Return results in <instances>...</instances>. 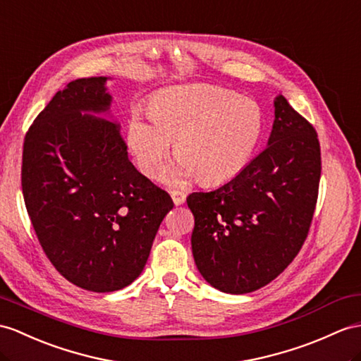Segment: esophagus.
I'll return each mask as SVG.
<instances>
[{
    "label": "esophagus",
    "instance_id": "obj_1",
    "mask_svg": "<svg viewBox=\"0 0 361 361\" xmlns=\"http://www.w3.org/2000/svg\"><path fill=\"white\" fill-rule=\"evenodd\" d=\"M170 195H171V199L174 202V205H182L183 202H185V199H187L185 192L180 191V190H173Z\"/></svg>",
    "mask_w": 361,
    "mask_h": 361
}]
</instances>
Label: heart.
I'll return each mask as SVG.
<instances>
[{"label":"heart","instance_id":"obj_1","mask_svg":"<svg viewBox=\"0 0 361 361\" xmlns=\"http://www.w3.org/2000/svg\"><path fill=\"white\" fill-rule=\"evenodd\" d=\"M150 118L133 113L126 140L140 173L157 179L165 170L171 140L179 157L169 179L199 178L216 185L247 169L263 136V113L247 98L205 84L176 85L157 93Z\"/></svg>","mask_w":361,"mask_h":361}]
</instances>
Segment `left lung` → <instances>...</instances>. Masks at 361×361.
I'll return each instance as SVG.
<instances>
[{"label": "left lung", "instance_id": "obj_1", "mask_svg": "<svg viewBox=\"0 0 361 361\" xmlns=\"http://www.w3.org/2000/svg\"><path fill=\"white\" fill-rule=\"evenodd\" d=\"M268 147L230 182L191 192V248L207 282L228 294L268 285L310 231L322 173L317 131L279 94Z\"/></svg>", "mask_w": 361, "mask_h": 361}]
</instances>
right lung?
Returning a JSON list of instances; mask_svg holds the SVG:
<instances>
[{
	"label": "right lung",
	"instance_id": "add662e5",
	"mask_svg": "<svg viewBox=\"0 0 361 361\" xmlns=\"http://www.w3.org/2000/svg\"><path fill=\"white\" fill-rule=\"evenodd\" d=\"M107 79H76L51 98L24 137L21 169L44 252L68 282L93 293L139 277L174 205L128 161L119 124L94 116L110 109Z\"/></svg>",
	"mask_w": 361,
	"mask_h": 361
}]
</instances>
